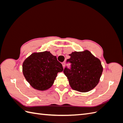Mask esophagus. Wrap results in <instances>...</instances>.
Wrapping results in <instances>:
<instances>
[{
  "label": "esophagus",
  "instance_id": "1",
  "mask_svg": "<svg viewBox=\"0 0 123 123\" xmlns=\"http://www.w3.org/2000/svg\"><path fill=\"white\" fill-rule=\"evenodd\" d=\"M62 66H63V68H64V67H65V62H62Z\"/></svg>",
  "mask_w": 123,
  "mask_h": 123
}]
</instances>
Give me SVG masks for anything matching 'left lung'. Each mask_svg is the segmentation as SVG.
I'll use <instances>...</instances> for the list:
<instances>
[{"label":"left lung","instance_id":"8db88e82","mask_svg":"<svg viewBox=\"0 0 123 123\" xmlns=\"http://www.w3.org/2000/svg\"><path fill=\"white\" fill-rule=\"evenodd\" d=\"M67 62L71 63V68H66L63 72L73 90L86 92L96 87L103 71L100 60L90 51L74 52L69 54Z\"/></svg>","mask_w":123,"mask_h":123}]
</instances>
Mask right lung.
<instances>
[{
    "label": "right lung",
    "mask_w": 123,
    "mask_h": 123,
    "mask_svg": "<svg viewBox=\"0 0 123 123\" xmlns=\"http://www.w3.org/2000/svg\"><path fill=\"white\" fill-rule=\"evenodd\" d=\"M22 68L27 82L35 89L41 91L50 88L57 73L63 70L56 57L48 51L32 53L24 60Z\"/></svg>",
    "instance_id": "obj_1"
}]
</instances>
